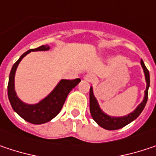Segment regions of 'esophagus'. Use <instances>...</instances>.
Listing matches in <instances>:
<instances>
[{
  "label": "esophagus",
  "instance_id": "1",
  "mask_svg": "<svg viewBox=\"0 0 156 156\" xmlns=\"http://www.w3.org/2000/svg\"><path fill=\"white\" fill-rule=\"evenodd\" d=\"M85 78V80H86V81L91 82V81H93V80H94V75H93V74L89 73V74H87V75L85 76V78Z\"/></svg>",
  "mask_w": 156,
  "mask_h": 156
}]
</instances>
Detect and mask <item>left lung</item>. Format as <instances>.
I'll return each mask as SVG.
<instances>
[{
    "label": "left lung",
    "mask_w": 156,
    "mask_h": 156,
    "mask_svg": "<svg viewBox=\"0 0 156 156\" xmlns=\"http://www.w3.org/2000/svg\"><path fill=\"white\" fill-rule=\"evenodd\" d=\"M141 65L142 68L144 69L145 72V76H146V81H147V88L145 91V97L143 102L136 108L131 113H129L127 116L124 117H112L105 114L98 105L97 100L94 95L93 93V88L90 87V92H89V100H90V112L92 115V118L102 128L108 129V130H115V129H119L123 127H125L126 125H128L129 123H130L131 121H133L135 119H136L140 113L142 112V111L144 110V108L146 106V104L147 102V98H148V88L149 85H150V76H149L148 69H147L146 65L144 63V62L141 60Z\"/></svg>",
    "instance_id": "obj_1"
}]
</instances>
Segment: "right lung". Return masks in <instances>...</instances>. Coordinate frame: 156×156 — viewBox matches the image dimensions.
Wrapping results in <instances>:
<instances>
[{
  "label": "right lung",
  "mask_w": 156,
  "mask_h": 156,
  "mask_svg": "<svg viewBox=\"0 0 156 156\" xmlns=\"http://www.w3.org/2000/svg\"><path fill=\"white\" fill-rule=\"evenodd\" d=\"M49 49V46L45 44V45L39 46L36 49L28 50L27 51L23 53L20 58L12 66L9 77L8 97L12 109L24 120L33 124H43L48 122L51 120H52L55 116H57L63 106L69 93L80 82V78H76L72 80H68V79L61 80L60 83L53 89V91L47 97H45L44 100H42L36 105H27L19 99L14 88L15 72L19 63L30 51H47Z\"/></svg>",
  "instance_id": "right-lung-1"
}]
</instances>
